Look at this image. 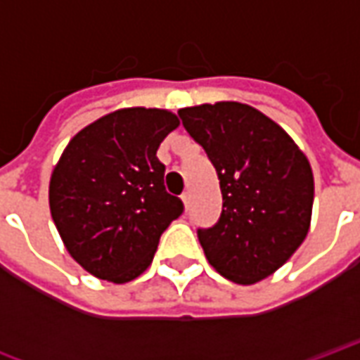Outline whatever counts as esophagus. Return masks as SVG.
Wrapping results in <instances>:
<instances>
[{"label":"esophagus","instance_id":"esophagus-1","mask_svg":"<svg viewBox=\"0 0 360 360\" xmlns=\"http://www.w3.org/2000/svg\"><path fill=\"white\" fill-rule=\"evenodd\" d=\"M181 200H183V204H185V208H188V204H191V193L185 191V193L181 195Z\"/></svg>","mask_w":360,"mask_h":360}]
</instances>
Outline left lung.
<instances>
[{
  "label": "left lung",
  "mask_w": 360,
  "mask_h": 360,
  "mask_svg": "<svg viewBox=\"0 0 360 360\" xmlns=\"http://www.w3.org/2000/svg\"><path fill=\"white\" fill-rule=\"evenodd\" d=\"M177 115L219 179L218 221L196 229L208 262L243 285L268 278L309 233V160L278 123L245 103H202Z\"/></svg>",
  "instance_id": "1"
}]
</instances>
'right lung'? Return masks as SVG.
Returning a JSON list of instances; mask_svg holds the SVG:
<instances>
[{
    "mask_svg": "<svg viewBox=\"0 0 360 360\" xmlns=\"http://www.w3.org/2000/svg\"><path fill=\"white\" fill-rule=\"evenodd\" d=\"M177 127L172 111L127 108L67 144L51 173V218L69 255L96 278L125 283L141 276L185 210L165 191V165L156 158Z\"/></svg>",
    "mask_w": 360,
    "mask_h": 360,
    "instance_id": "1",
    "label": "right lung"
}]
</instances>
